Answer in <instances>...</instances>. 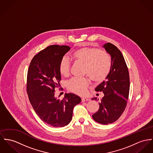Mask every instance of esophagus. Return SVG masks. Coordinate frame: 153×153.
Masks as SVG:
<instances>
[{
	"label": "esophagus",
	"mask_w": 153,
	"mask_h": 153,
	"mask_svg": "<svg viewBox=\"0 0 153 153\" xmlns=\"http://www.w3.org/2000/svg\"><path fill=\"white\" fill-rule=\"evenodd\" d=\"M90 99L89 98H85V97H83L82 98V102H84V101H89Z\"/></svg>",
	"instance_id": "esophagus-1"
}]
</instances>
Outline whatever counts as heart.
I'll return each mask as SVG.
<instances>
[{"instance_id": "obj_1", "label": "heart", "mask_w": 153, "mask_h": 153, "mask_svg": "<svg viewBox=\"0 0 153 153\" xmlns=\"http://www.w3.org/2000/svg\"><path fill=\"white\" fill-rule=\"evenodd\" d=\"M75 61L83 63V73L88 75L95 82H103L108 76L112 65L110 55L103 50L94 48H80L71 55ZM71 63L69 59L63 57L59 62V73L63 76H68L70 72ZM90 80L88 77H73L67 82L68 89L79 95L86 94Z\"/></svg>"}]
</instances>
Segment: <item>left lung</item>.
<instances>
[{
	"mask_svg": "<svg viewBox=\"0 0 153 153\" xmlns=\"http://www.w3.org/2000/svg\"><path fill=\"white\" fill-rule=\"evenodd\" d=\"M103 47L111 56L112 65L106 80L95 89L98 92L102 91L104 96L99 102L98 111L92 117L99 123L108 125L117 120L126 108L129 94L130 79L126 62L118 48L109 42ZM93 100L97 98L94 97Z\"/></svg>",
	"mask_w": 153,
	"mask_h": 153,
	"instance_id": "obj_1",
	"label": "left lung"
}]
</instances>
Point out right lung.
Returning <instances> with one entry per match:
<instances>
[{
	"label": "right lung",
	"mask_w": 153,
	"mask_h": 153,
	"mask_svg": "<svg viewBox=\"0 0 153 153\" xmlns=\"http://www.w3.org/2000/svg\"><path fill=\"white\" fill-rule=\"evenodd\" d=\"M71 48L66 45H50L32 59L27 72V93L37 115L51 126L63 127L71 120L73 108L81 102L76 94H65L62 100L55 97L61 75L59 62Z\"/></svg>",
	"instance_id": "add662e5"
}]
</instances>
